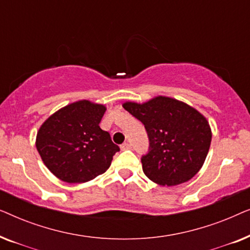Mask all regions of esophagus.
<instances>
[{
    "instance_id": "obj_1",
    "label": "esophagus",
    "mask_w": 250,
    "mask_h": 250,
    "mask_svg": "<svg viewBox=\"0 0 250 250\" xmlns=\"http://www.w3.org/2000/svg\"><path fill=\"white\" fill-rule=\"evenodd\" d=\"M128 149H131V145L127 142L123 143V145L121 146V150H123V151H124V150H128Z\"/></svg>"
}]
</instances>
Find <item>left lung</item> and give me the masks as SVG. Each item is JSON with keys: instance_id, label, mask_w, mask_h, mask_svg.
Instances as JSON below:
<instances>
[{"instance_id": "8db88e82", "label": "left lung", "mask_w": 250, "mask_h": 250, "mask_svg": "<svg viewBox=\"0 0 250 250\" xmlns=\"http://www.w3.org/2000/svg\"><path fill=\"white\" fill-rule=\"evenodd\" d=\"M125 110L148 133L149 152L142 157L146 176L159 186L188 182L206 160L211 141L209 123L197 109L176 99L158 95L149 101H126Z\"/></svg>"}]
</instances>
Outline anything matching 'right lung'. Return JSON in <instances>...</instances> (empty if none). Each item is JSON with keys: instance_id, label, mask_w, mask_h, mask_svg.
Instances as JSON below:
<instances>
[{"instance_id": "1", "label": "right lung", "mask_w": 250, "mask_h": 250, "mask_svg": "<svg viewBox=\"0 0 250 250\" xmlns=\"http://www.w3.org/2000/svg\"><path fill=\"white\" fill-rule=\"evenodd\" d=\"M105 105L80 100L64 105L41 125L36 148L44 165L66 183H85L104 174L119 146L100 128Z\"/></svg>"}]
</instances>
